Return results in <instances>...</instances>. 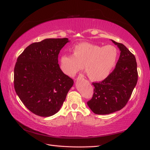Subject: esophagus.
I'll return each mask as SVG.
<instances>
[{
    "instance_id": "esophagus-1",
    "label": "esophagus",
    "mask_w": 150,
    "mask_h": 150,
    "mask_svg": "<svg viewBox=\"0 0 150 150\" xmlns=\"http://www.w3.org/2000/svg\"><path fill=\"white\" fill-rule=\"evenodd\" d=\"M83 75L80 74L78 76V79H81V78H83Z\"/></svg>"
}]
</instances>
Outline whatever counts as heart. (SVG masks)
Segmentation results:
<instances>
[{
	"mask_svg": "<svg viewBox=\"0 0 150 150\" xmlns=\"http://www.w3.org/2000/svg\"><path fill=\"white\" fill-rule=\"evenodd\" d=\"M73 55L62 54L59 58V69L69 77H73L82 65L91 80L100 81L108 77L115 66L118 56L117 48L111 45L105 47L81 42L73 47Z\"/></svg>",
	"mask_w": 150,
	"mask_h": 150,
	"instance_id": "heart-1",
	"label": "heart"
}]
</instances>
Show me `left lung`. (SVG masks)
<instances>
[{
  "label": "left lung",
  "instance_id": "8db88e82",
  "mask_svg": "<svg viewBox=\"0 0 150 150\" xmlns=\"http://www.w3.org/2000/svg\"><path fill=\"white\" fill-rule=\"evenodd\" d=\"M111 40L121 51L119 60L115 69L104 80L92 83L93 96L87 102L90 109L98 115L110 114L123 108L138 81L134 55L124 45Z\"/></svg>",
  "mask_w": 150,
  "mask_h": 150
}]
</instances>
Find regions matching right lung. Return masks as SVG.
<instances>
[{"mask_svg": "<svg viewBox=\"0 0 150 150\" xmlns=\"http://www.w3.org/2000/svg\"><path fill=\"white\" fill-rule=\"evenodd\" d=\"M67 38L46 39L28 46L17 59L13 83L16 94L32 113L41 117L56 114L73 84L62 71L58 54Z\"/></svg>", "mask_w": 150, "mask_h": 150, "instance_id": "add662e5", "label": "right lung"}]
</instances>
